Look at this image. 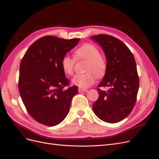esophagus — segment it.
<instances>
[{
    "label": "esophagus",
    "instance_id": "obj_1",
    "mask_svg": "<svg viewBox=\"0 0 159 159\" xmlns=\"http://www.w3.org/2000/svg\"><path fill=\"white\" fill-rule=\"evenodd\" d=\"M87 89H82V88H79L78 91L79 93H81V92H84V91H87Z\"/></svg>",
    "mask_w": 159,
    "mask_h": 159
}]
</instances>
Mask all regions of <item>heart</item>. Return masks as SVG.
<instances>
[{
    "instance_id": "obj_1",
    "label": "heart",
    "mask_w": 159,
    "mask_h": 159,
    "mask_svg": "<svg viewBox=\"0 0 159 159\" xmlns=\"http://www.w3.org/2000/svg\"><path fill=\"white\" fill-rule=\"evenodd\" d=\"M77 59L87 60L85 72L82 74L75 75L72 79V83L81 88H88L92 85L97 76L102 77L106 71V61L101 56L98 48L91 44H85L75 52ZM75 60L68 55H65L61 60V68L64 72L71 75L74 73Z\"/></svg>"
}]
</instances>
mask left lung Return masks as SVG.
<instances>
[{
	"label": "left lung",
	"instance_id": "1",
	"mask_svg": "<svg viewBox=\"0 0 159 159\" xmlns=\"http://www.w3.org/2000/svg\"><path fill=\"white\" fill-rule=\"evenodd\" d=\"M102 48L107 68L98 87H109L107 91L98 89L99 98L93 111L102 121L115 123L131 113L136 102L139 79L134 57L123 42L112 36L99 34L91 37Z\"/></svg>",
	"mask_w": 159,
	"mask_h": 159
}]
</instances>
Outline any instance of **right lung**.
Masks as SVG:
<instances>
[{
  "label": "right lung",
  "mask_w": 159,
  "mask_h": 159,
  "mask_svg": "<svg viewBox=\"0 0 159 159\" xmlns=\"http://www.w3.org/2000/svg\"><path fill=\"white\" fill-rule=\"evenodd\" d=\"M80 40L52 36L38 39L29 47L20 66L18 89L28 113L47 126L60 123L68 115L78 88L69 85L61 60Z\"/></svg>",
  "instance_id": "obj_1"
}]
</instances>
